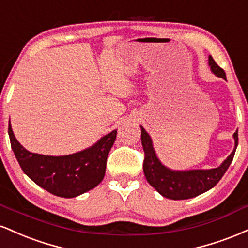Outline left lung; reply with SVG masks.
Returning a JSON list of instances; mask_svg holds the SVG:
<instances>
[{"mask_svg":"<svg viewBox=\"0 0 248 248\" xmlns=\"http://www.w3.org/2000/svg\"><path fill=\"white\" fill-rule=\"evenodd\" d=\"M209 65H210L214 74L226 80L224 69L217 65L211 55L209 57ZM233 137L235 142L234 150L219 167L206 170H196L174 171L168 170L159 161L155 152H154L150 136L141 127V145L145 153L142 167H144V174L146 176L147 182L153 188H155V190L162 196L170 200H187L205 193L219 182L225 171L228 170L229 166L231 165L235 148L238 146V131H235Z\"/></svg>","mask_w":248,"mask_h":248,"instance_id":"8db88e82","label":"left lung"}]
</instances>
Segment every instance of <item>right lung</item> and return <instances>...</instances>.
Returning <instances> with one entry per match:
<instances>
[{"label": "right lung", "mask_w": 248, "mask_h": 248, "mask_svg": "<svg viewBox=\"0 0 248 248\" xmlns=\"http://www.w3.org/2000/svg\"><path fill=\"white\" fill-rule=\"evenodd\" d=\"M8 132L15 156L26 175L48 193L66 199L78 196L101 183L106 174L108 154L117 135V130H113L94 146L81 152L49 156L25 150L15 138L10 123Z\"/></svg>", "instance_id": "right-lung-1"}]
</instances>
